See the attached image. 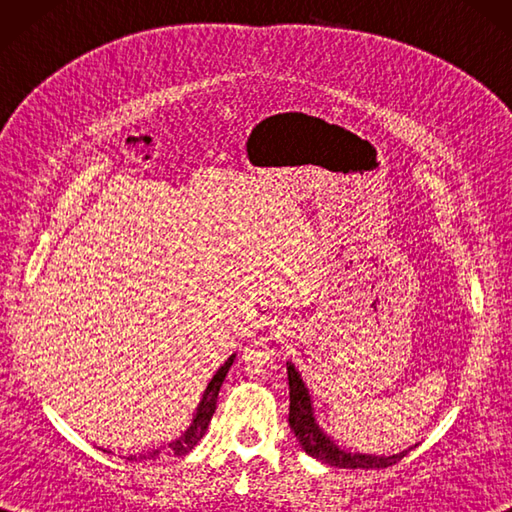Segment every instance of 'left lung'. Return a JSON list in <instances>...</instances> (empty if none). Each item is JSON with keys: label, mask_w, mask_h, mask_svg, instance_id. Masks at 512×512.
I'll list each match as a JSON object with an SVG mask.
<instances>
[{"label": "left lung", "mask_w": 512, "mask_h": 512, "mask_svg": "<svg viewBox=\"0 0 512 512\" xmlns=\"http://www.w3.org/2000/svg\"><path fill=\"white\" fill-rule=\"evenodd\" d=\"M288 385H290V413H288L290 429L295 431L301 449L308 455H312L314 460L330 464V466H339V469H387V466L398 464L411 451V449H407V451L396 453V455H387V458L385 455L383 458H378V455L347 453V451L339 449L319 429L317 420H314L308 389H306V385H303V380L295 369V365H288Z\"/></svg>", "instance_id": "left-lung-1"}]
</instances>
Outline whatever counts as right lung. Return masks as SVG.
Masks as SVG:
<instances>
[{
    "label": "right lung",
    "instance_id": "obj_1",
    "mask_svg": "<svg viewBox=\"0 0 512 512\" xmlns=\"http://www.w3.org/2000/svg\"><path fill=\"white\" fill-rule=\"evenodd\" d=\"M233 361H235V356L228 358V361L220 369H217V374L211 378L209 387H206V391H204L202 402L198 407V413H195V418L191 422V427L184 431L178 440H173L171 444H167V447L149 449V451L140 453V455H129L127 460H156V458H165V455H187L195 447V444H198L204 438L206 427H209V422H211L213 413H215L217 394H220V387H222L224 378L228 374V369H231Z\"/></svg>",
    "mask_w": 512,
    "mask_h": 512
}]
</instances>
